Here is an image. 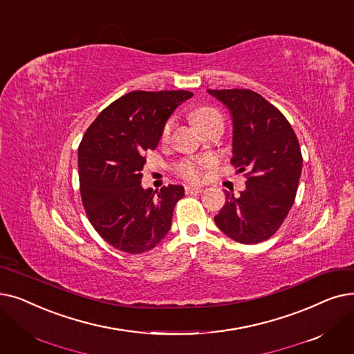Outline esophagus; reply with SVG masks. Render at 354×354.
Masks as SVG:
<instances>
[{
    "instance_id": "obj_1",
    "label": "esophagus",
    "mask_w": 354,
    "mask_h": 354,
    "mask_svg": "<svg viewBox=\"0 0 354 354\" xmlns=\"http://www.w3.org/2000/svg\"><path fill=\"white\" fill-rule=\"evenodd\" d=\"M185 192H187V194H199V192H203V188H201V187H191V185H187V187H185Z\"/></svg>"
}]
</instances>
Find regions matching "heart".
<instances>
[{
	"mask_svg": "<svg viewBox=\"0 0 354 354\" xmlns=\"http://www.w3.org/2000/svg\"><path fill=\"white\" fill-rule=\"evenodd\" d=\"M214 118H221V115L215 110H212V109L196 110L194 113V115H192V121H194V124L196 126V129H199L203 124H205V122H208V121H211ZM174 126H175V120L174 118L167 120V122H166L165 127H163V131H162L163 139H167L169 134H171V131L174 129ZM204 165H205L204 162H196V163L187 162V163L180 165L179 172H180V175L183 178H187L189 180H196V179H199V178L203 176V167H204Z\"/></svg>",
	"mask_w": 354,
	"mask_h": 354,
	"instance_id": "obj_1",
	"label": "heart"
}]
</instances>
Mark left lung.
I'll return each instance as SVG.
<instances>
[{"mask_svg": "<svg viewBox=\"0 0 354 354\" xmlns=\"http://www.w3.org/2000/svg\"><path fill=\"white\" fill-rule=\"evenodd\" d=\"M230 113L233 159L243 172L245 189L225 192V204L214 220L221 232L243 244L274 234L294 204L302 171L297 136L283 114L249 89H207Z\"/></svg>", "mask_w": 354, "mask_h": 354, "instance_id": "8db88e82", "label": "left lung"}]
</instances>
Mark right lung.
Wrapping results in <instances>:
<instances>
[{
	"instance_id": "1",
	"label": "right lung",
	"mask_w": 354,
	"mask_h": 354,
	"mask_svg": "<svg viewBox=\"0 0 354 354\" xmlns=\"http://www.w3.org/2000/svg\"><path fill=\"white\" fill-rule=\"evenodd\" d=\"M194 94L189 91H133L106 106L78 149L81 196L98 234L113 248L151 250L172 225L182 185L153 192L142 187L146 151L156 149L166 121Z\"/></svg>"
}]
</instances>
